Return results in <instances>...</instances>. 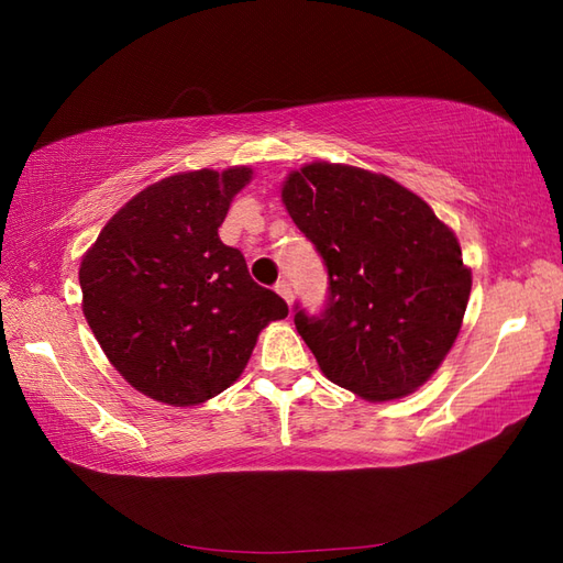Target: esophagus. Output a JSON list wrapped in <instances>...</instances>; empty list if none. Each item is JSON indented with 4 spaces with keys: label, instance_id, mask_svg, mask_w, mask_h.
Wrapping results in <instances>:
<instances>
[{
    "label": "esophagus",
    "instance_id": "obj_1",
    "mask_svg": "<svg viewBox=\"0 0 563 563\" xmlns=\"http://www.w3.org/2000/svg\"><path fill=\"white\" fill-rule=\"evenodd\" d=\"M275 292H278L288 305L292 302V288H290L288 280H278V283H275Z\"/></svg>",
    "mask_w": 563,
    "mask_h": 563
}]
</instances>
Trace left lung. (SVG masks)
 Wrapping results in <instances>:
<instances>
[{"instance_id":"left-lung-1","label":"left lung","mask_w":563,"mask_h":563,"mask_svg":"<svg viewBox=\"0 0 563 563\" xmlns=\"http://www.w3.org/2000/svg\"><path fill=\"white\" fill-rule=\"evenodd\" d=\"M292 222L329 273L319 314L295 327L333 385L399 399L445 361L472 292L457 236L389 176L314 162L283 184Z\"/></svg>"}]
</instances>
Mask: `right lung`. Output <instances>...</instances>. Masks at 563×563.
Listing matches in <instances>:
<instances>
[{"mask_svg":"<svg viewBox=\"0 0 563 563\" xmlns=\"http://www.w3.org/2000/svg\"><path fill=\"white\" fill-rule=\"evenodd\" d=\"M251 169L188 172L125 202L81 258V309L111 365L172 406L218 397L261 329L288 317L280 295L251 280L218 227Z\"/></svg>","mask_w":563,"mask_h":563,"instance_id":"add662e5","label":"right lung"}]
</instances>
